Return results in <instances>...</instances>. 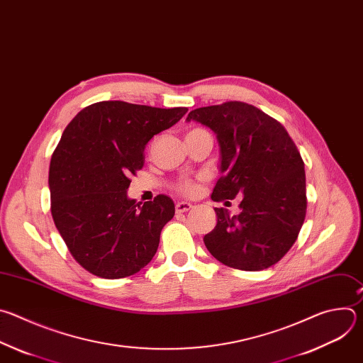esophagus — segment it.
<instances>
[{"label":"esophagus","instance_id":"obj_1","mask_svg":"<svg viewBox=\"0 0 363 363\" xmlns=\"http://www.w3.org/2000/svg\"><path fill=\"white\" fill-rule=\"evenodd\" d=\"M191 207H193V206H191V203H189V201H179V203H176V211H177V213L189 211Z\"/></svg>","mask_w":363,"mask_h":363}]
</instances>
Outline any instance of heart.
Returning <instances> with one entry per match:
<instances>
[{
    "mask_svg": "<svg viewBox=\"0 0 363 363\" xmlns=\"http://www.w3.org/2000/svg\"><path fill=\"white\" fill-rule=\"evenodd\" d=\"M176 190L182 194H186V196H193L197 190H199V184H197V180H193V179H183L180 180L177 184H176Z\"/></svg>",
    "mask_w": 363,
    "mask_h": 363,
    "instance_id": "b5f03b06",
    "label": "heart"
}]
</instances>
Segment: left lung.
Returning <instances> with one entry per match:
<instances>
[{"instance_id": "8db88e82", "label": "left lung", "mask_w": 363, "mask_h": 363, "mask_svg": "<svg viewBox=\"0 0 363 363\" xmlns=\"http://www.w3.org/2000/svg\"><path fill=\"white\" fill-rule=\"evenodd\" d=\"M190 120L210 127L220 144L223 174L211 199L243 196L238 216L214 208L217 225L203 239L207 250L239 270L273 266L296 242L306 216L305 163L295 141L277 120L242 101L191 110Z\"/></svg>"}]
</instances>
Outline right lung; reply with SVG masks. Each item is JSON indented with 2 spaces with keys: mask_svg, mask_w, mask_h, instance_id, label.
<instances>
[{
  "mask_svg": "<svg viewBox=\"0 0 363 363\" xmlns=\"http://www.w3.org/2000/svg\"><path fill=\"white\" fill-rule=\"evenodd\" d=\"M187 113L125 101L83 108L65 127L51 156V214L71 256L103 279L137 273L157 252L174 203L127 197L130 177L144 166L146 144Z\"/></svg>",
  "mask_w": 363,
  "mask_h": 363,
  "instance_id": "obj_1",
  "label": "right lung"
}]
</instances>
